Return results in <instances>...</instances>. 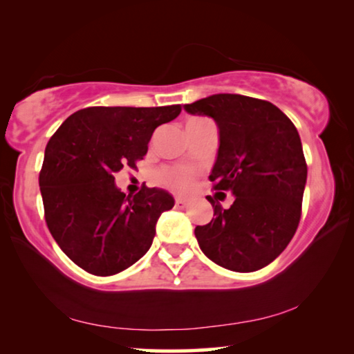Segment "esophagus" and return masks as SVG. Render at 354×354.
Listing matches in <instances>:
<instances>
[{"label":"esophagus","instance_id":"obj_1","mask_svg":"<svg viewBox=\"0 0 354 354\" xmlns=\"http://www.w3.org/2000/svg\"><path fill=\"white\" fill-rule=\"evenodd\" d=\"M175 206L178 207V209H184V207L189 206V201L184 200V198H176L175 201Z\"/></svg>","mask_w":354,"mask_h":354}]
</instances>
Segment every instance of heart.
I'll list each match as a JSON object with an SVG mask.
<instances>
[{
  "label": "heart",
  "instance_id": "b5f03b06",
  "mask_svg": "<svg viewBox=\"0 0 354 354\" xmlns=\"http://www.w3.org/2000/svg\"><path fill=\"white\" fill-rule=\"evenodd\" d=\"M194 176L189 170H184V168H173V170H168L162 173V183H165L168 187L178 190V192H184L190 186H192Z\"/></svg>",
  "mask_w": 354,
  "mask_h": 354
}]
</instances>
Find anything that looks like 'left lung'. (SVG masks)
Here are the masks:
<instances>
[{"label": "left lung", "mask_w": 354, "mask_h": 354, "mask_svg": "<svg viewBox=\"0 0 354 354\" xmlns=\"http://www.w3.org/2000/svg\"><path fill=\"white\" fill-rule=\"evenodd\" d=\"M184 110L214 120L218 149L209 179L234 197L228 209L207 197L216 217L195 227L201 252L230 271L265 268L301 218L307 165L298 131L276 105L241 94H212Z\"/></svg>", "instance_id": "1"}]
</instances>
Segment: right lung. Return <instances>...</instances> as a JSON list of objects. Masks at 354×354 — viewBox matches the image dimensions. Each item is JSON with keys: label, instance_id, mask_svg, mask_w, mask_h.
<instances>
[{"label": "right lung", "instance_id": "obj_1", "mask_svg": "<svg viewBox=\"0 0 354 354\" xmlns=\"http://www.w3.org/2000/svg\"><path fill=\"white\" fill-rule=\"evenodd\" d=\"M179 113V105L89 106L50 138L39 175L46 221L61 250L82 269L113 276L149 250L156 223L175 198L147 186L126 197L115 173L136 168L154 129Z\"/></svg>", "mask_w": 354, "mask_h": 354}]
</instances>
